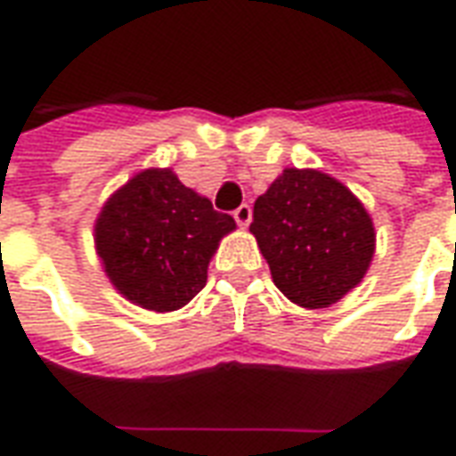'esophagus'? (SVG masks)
I'll return each instance as SVG.
<instances>
[{
  "label": "esophagus",
  "mask_w": 456,
  "mask_h": 456,
  "mask_svg": "<svg viewBox=\"0 0 456 456\" xmlns=\"http://www.w3.org/2000/svg\"><path fill=\"white\" fill-rule=\"evenodd\" d=\"M234 219H237L239 227H248V222H251V208L248 205H239L234 209Z\"/></svg>",
  "instance_id": "obj_1"
}]
</instances>
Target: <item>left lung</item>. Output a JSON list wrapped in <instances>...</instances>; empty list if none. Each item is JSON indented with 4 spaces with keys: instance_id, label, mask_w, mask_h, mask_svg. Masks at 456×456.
<instances>
[{
    "instance_id": "obj_1",
    "label": "left lung",
    "mask_w": 456,
    "mask_h": 456,
    "mask_svg": "<svg viewBox=\"0 0 456 456\" xmlns=\"http://www.w3.org/2000/svg\"><path fill=\"white\" fill-rule=\"evenodd\" d=\"M251 234L273 283L300 307H330L362 283L376 248L369 212L322 170L286 168L254 202Z\"/></svg>"
}]
</instances>
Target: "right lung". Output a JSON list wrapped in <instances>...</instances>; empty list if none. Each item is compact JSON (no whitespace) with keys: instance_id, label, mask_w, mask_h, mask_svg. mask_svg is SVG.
<instances>
[{"instance_id":"1","label":"right lung","mask_w":456,"mask_h":456,"mask_svg":"<svg viewBox=\"0 0 456 456\" xmlns=\"http://www.w3.org/2000/svg\"><path fill=\"white\" fill-rule=\"evenodd\" d=\"M234 229V219L185 188L173 170L146 168L104 202L94 247L121 296L170 313L205 288L209 258Z\"/></svg>"}]
</instances>
